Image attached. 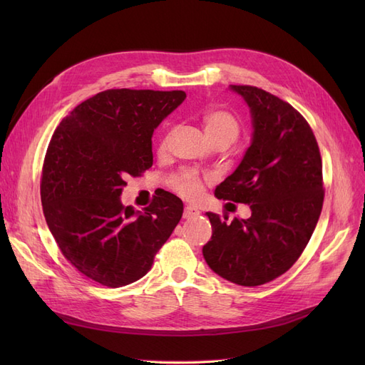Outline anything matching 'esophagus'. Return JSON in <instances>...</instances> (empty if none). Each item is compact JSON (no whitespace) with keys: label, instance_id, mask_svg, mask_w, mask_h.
<instances>
[{"label":"esophagus","instance_id":"obj_1","mask_svg":"<svg viewBox=\"0 0 365 365\" xmlns=\"http://www.w3.org/2000/svg\"><path fill=\"white\" fill-rule=\"evenodd\" d=\"M197 215H200V210L192 207V205H187L184 208V219H192V217H195Z\"/></svg>","mask_w":365,"mask_h":365}]
</instances>
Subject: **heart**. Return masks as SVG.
Listing matches in <instances>:
<instances>
[{"instance_id":"1","label":"heart","mask_w":365,"mask_h":365,"mask_svg":"<svg viewBox=\"0 0 365 365\" xmlns=\"http://www.w3.org/2000/svg\"><path fill=\"white\" fill-rule=\"evenodd\" d=\"M204 130L208 141L222 138L231 143L239 134V121L230 113L213 111L204 117ZM165 145H168V138L163 140L161 149H164ZM173 187L176 192L189 200H195L201 193V184L192 173H182L180 178L173 181Z\"/></svg>"}]
</instances>
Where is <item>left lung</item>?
Instances as JSON below:
<instances>
[{"label": "left lung", "mask_w": 365, "mask_h": 365, "mask_svg": "<svg viewBox=\"0 0 365 365\" xmlns=\"http://www.w3.org/2000/svg\"><path fill=\"white\" fill-rule=\"evenodd\" d=\"M250 108L251 145L220 182L217 200L248 204L251 216L213 227L204 245L207 264L240 286H259L284 274L300 257L323 208V164L311 126L295 109L256 86L230 85Z\"/></svg>", "instance_id": "obj_1"}]
</instances>
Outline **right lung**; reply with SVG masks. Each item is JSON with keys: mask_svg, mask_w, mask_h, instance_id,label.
Instances as JSON below:
<instances>
[{"mask_svg": "<svg viewBox=\"0 0 365 365\" xmlns=\"http://www.w3.org/2000/svg\"><path fill=\"white\" fill-rule=\"evenodd\" d=\"M184 91L108 90L77 105L56 128L42 168L43 216L62 254L108 288L140 280L182 216L169 192L135 210L121 204L126 176L153 163L152 135Z\"/></svg>", "mask_w": 365, "mask_h": 365, "instance_id": "obj_1", "label": "right lung"}]
</instances>
